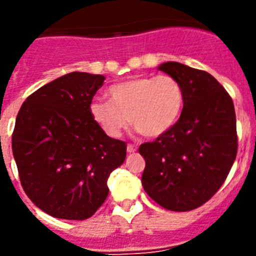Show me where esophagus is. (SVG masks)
I'll return each mask as SVG.
<instances>
[{
    "mask_svg": "<svg viewBox=\"0 0 256 256\" xmlns=\"http://www.w3.org/2000/svg\"><path fill=\"white\" fill-rule=\"evenodd\" d=\"M136 150H137V148H136V146H133V144H128V146H126V152L128 154L136 152Z\"/></svg>",
    "mask_w": 256,
    "mask_h": 256,
    "instance_id": "esophagus-1",
    "label": "esophagus"
}]
</instances>
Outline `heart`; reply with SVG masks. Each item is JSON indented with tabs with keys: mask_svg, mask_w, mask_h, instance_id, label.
Here are the masks:
<instances>
[{
	"mask_svg": "<svg viewBox=\"0 0 256 256\" xmlns=\"http://www.w3.org/2000/svg\"><path fill=\"white\" fill-rule=\"evenodd\" d=\"M108 97L92 101L90 114L112 138H119L130 122L144 137H160L176 126L184 104L182 86L168 74L128 79L108 88Z\"/></svg>",
	"mask_w": 256,
	"mask_h": 256,
	"instance_id": "1",
	"label": "heart"
}]
</instances>
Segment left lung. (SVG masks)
<instances>
[{
  "mask_svg": "<svg viewBox=\"0 0 256 256\" xmlns=\"http://www.w3.org/2000/svg\"><path fill=\"white\" fill-rule=\"evenodd\" d=\"M180 83L182 114L170 130L138 151L146 166L142 186L172 212H190L214 196L237 155L234 101L212 74L176 61L159 66Z\"/></svg>",
  "mask_w": 256,
  "mask_h": 256,
  "instance_id": "1",
  "label": "left lung"
}]
</instances>
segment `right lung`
<instances>
[{"label":"right lung","mask_w":256,"mask_h":256,"mask_svg":"<svg viewBox=\"0 0 256 256\" xmlns=\"http://www.w3.org/2000/svg\"><path fill=\"white\" fill-rule=\"evenodd\" d=\"M105 76L73 72L24 101L12 154L26 196L48 216L84 220L108 195V180L126 160V142L112 138L90 114Z\"/></svg>","instance_id":"obj_1"}]
</instances>
